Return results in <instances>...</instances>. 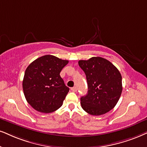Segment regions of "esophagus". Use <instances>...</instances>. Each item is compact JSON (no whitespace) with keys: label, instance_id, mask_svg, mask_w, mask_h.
<instances>
[{"label":"esophagus","instance_id":"1","mask_svg":"<svg viewBox=\"0 0 147 147\" xmlns=\"http://www.w3.org/2000/svg\"><path fill=\"white\" fill-rule=\"evenodd\" d=\"M70 90H71L72 92H76L77 91V87H72V88L70 89Z\"/></svg>","mask_w":147,"mask_h":147}]
</instances>
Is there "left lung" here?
I'll return each mask as SVG.
<instances>
[{
	"label": "left lung",
	"mask_w": 147,
	"mask_h": 147,
	"mask_svg": "<svg viewBox=\"0 0 147 147\" xmlns=\"http://www.w3.org/2000/svg\"><path fill=\"white\" fill-rule=\"evenodd\" d=\"M86 75L88 92L81 98V107L92 115L109 112L117 105L122 92V77L119 70L103 57L79 60Z\"/></svg>",
	"instance_id": "left-lung-1"
}]
</instances>
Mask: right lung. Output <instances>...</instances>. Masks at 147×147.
Instances as JSON below:
<instances>
[{
  "label": "right lung",
  "instance_id": "obj_1",
  "mask_svg": "<svg viewBox=\"0 0 147 147\" xmlns=\"http://www.w3.org/2000/svg\"><path fill=\"white\" fill-rule=\"evenodd\" d=\"M68 63L51 55L41 56L31 63L24 73L22 83L26 99L40 113L57 110L69 92L60 73Z\"/></svg>",
  "mask_w": 147,
  "mask_h": 147
}]
</instances>
